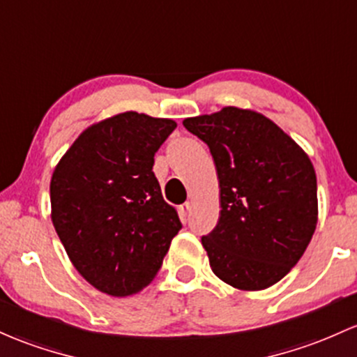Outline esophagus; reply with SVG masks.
<instances>
[{
  "label": "esophagus",
  "mask_w": 357,
  "mask_h": 357,
  "mask_svg": "<svg viewBox=\"0 0 357 357\" xmlns=\"http://www.w3.org/2000/svg\"><path fill=\"white\" fill-rule=\"evenodd\" d=\"M179 211H181V215H190V211H191V203L190 202H186V203H183L181 206H179Z\"/></svg>",
  "instance_id": "1"
}]
</instances>
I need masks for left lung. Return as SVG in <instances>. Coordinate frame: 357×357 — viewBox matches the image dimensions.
<instances>
[{
    "mask_svg": "<svg viewBox=\"0 0 357 357\" xmlns=\"http://www.w3.org/2000/svg\"><path fill=\"white\" fill-rule=\"evenodd\" d=\"M206 144L220 188V218L202 237L211 271L230 287L259 291L291 271L319 218L312 160L274 121L225 107L183 121Z\"/></svg>",
    "mask_w": 357,
    "mask_h": 357,
    "instance_id": "1",
    "label": "left lung"
}]
</instances>
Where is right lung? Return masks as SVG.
I'll return each mask as SVG.
<instances>
[{
  "mask_svg": "<svg viewBox=\"0 0 357 357\" xmlns=\"http://www.w3.org/2000/svg\"><path fill=\"white\" fill-rule=\"evenodd\" d=\"M174 128L169 119L119 113L86 128L54 169L57 236L77 273L107 295L147 287L183 227L152 171Z\"/></svg>",
  "mask_w": 357,
  "mask_h": 357,
  "instance_id": "add662e5",
  "label": "right lung"
}]
</instances>
